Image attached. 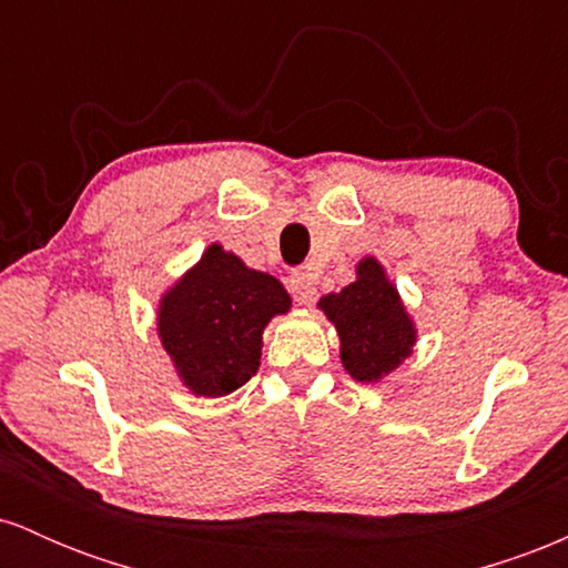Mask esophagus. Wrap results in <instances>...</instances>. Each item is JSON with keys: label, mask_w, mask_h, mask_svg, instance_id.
I'll return each instance as SVG.
<instances>
[{"label": "esophagus", "mask_w": 568, "mask_h": 568, "mask_svg": "<svg viewBox=\"0 0 568 568\" xmlns=\"http://www.w3.org/2000/svg\"><path fill=\"white\" fill-rule=\"evenodd\" d=\"M288 291L296 304H312L315 302V280H312L310 272H293L288 277Z\"/></svg>", "instance_id": "34e87169"}]
</instances>
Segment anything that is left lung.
Masks as SVG:
<instances>
[{
	"label": "left lung",
	"mask_w": 568,
	"mask_h": 568,
	"mask_svg": "<svg viewBox=\"0 0 568 568\" xmlns=\"http://www.w3.org/2000/svg\"><path fill=\"white\" fill-rule=\"evenodd\" d=\"M342 338V363L352 379L376 382L400 366L416 342L414 323L403 310L400 296L384 277L379 262L363 258L357 280L342 293L321 298Z\"/></svg>",
	"instance_id": "left-lung-1"
}]
</instances>
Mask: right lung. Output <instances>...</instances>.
Instances as JSON below:
<instances>
[{
	"instance_id": "add662e5",
	"label": "right lung",
	"mask_w": 568,
	"mask_h": 568,
	"mask_svg": "<svg viewBox=\"0 0 568 568\" xmlns=\"http://www.w3.org/2000/svg\"><path fill=\"white\" fill-rule=\"evenodd\" d=\"M291 298L272 275L211 245L160 304V336L194 395H230L262 361V331Z\"/></svg>"
}]
</instances>
